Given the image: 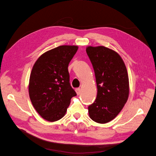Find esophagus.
I'll return each mask as SVG.
<instances>
[{
  "label": "esophagus",
  "instance_id": "obj_1",
  "mask_svg": "<svg viewBox=\"0 0 156 156\" xmlns=\"http://www.w3.org/2000/svg\"><path fill=\"white\" fill-rule=\"evenodd\" d=\"M75 92H76L77 95H79L80 93H81V88H77L76 89H75Z\"/></svg>",
  "mask_w": 156,
  "mask_h": 156
}]
</instances>
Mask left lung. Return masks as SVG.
Wrapping results in <instances>:
<instances>
[{
    "mask_svg": "<svg viewBox=\"0 0 156 156\" xmlns=\"http://www.w3.org/2000/svg\"><path fill=\"white\" fill-rule=\"evenodd\" d=\"M87 53L95 73L98 94L88 106L90 119L105 124L119 114L129 96V78L126 65L116 51L104 46H88Z\"/></svg>",
    "mask_w": 156,
    "mask_h": 156,
    "instance_id": "1",
    "label": "left lung"
}]
</instances>
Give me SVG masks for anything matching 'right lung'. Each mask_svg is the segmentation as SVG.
Here are the masks:
<instances>
[{
  "instance_id": "obj_1",
  "label": "right lung",
  "mask_w": 156,
  "mask_h": 156,
  "mask_svg": "<svg viewBox=\"0 0 156 156\" xmlns=\"http://www.w3.org/2000/svg\"><path fill=\"white\" fill-rule=\"evenodd\" d=\"M77 49L76 45L57 47L42 54L32 68L30 99L37 113L49 122L62 119L77 95L70 85L68 68Z\"/></svg>"
}]
</instances>
